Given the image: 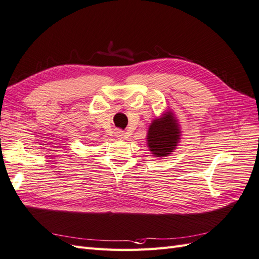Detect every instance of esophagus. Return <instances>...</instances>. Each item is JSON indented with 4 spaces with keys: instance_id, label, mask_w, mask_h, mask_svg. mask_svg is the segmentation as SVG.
Returning <instances> with one entry per match:
<instances>
[{
    "instance_id": "obj_1",
    "label": "esophagus",
    "mask_w": 259,
    "mask_h": 259,
    "mask_svg": "<svg viewBox=\"0 0 259 259\" xmlns=\"http://www.w3.org/2000/svg\"><path fill=\"white\" fill-rule=\"evenodd\" d=\"M117 137H119V138H123V137H124V132H123V131H121V130H118V131H117Z\"/></svg>"
}]
</instances>
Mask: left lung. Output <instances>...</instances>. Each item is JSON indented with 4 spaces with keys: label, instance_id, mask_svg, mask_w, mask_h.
<instances>
[{
    "label": "left lung",
    "instance_id": "8db88e82",
    "mask_svg": "<svg viewBox=\"0 0 259 259\" xmlns=\"http://www.w3.org/2000/svg\"><path fill=\"white\" fill-rule=\"evenodd\" d=\"M180 127L178 120L171 111L165 112L161 118L154 119L148 130L147 141L150 151L155 157H166L177 148L180 141Z\"/></svg>",
    "mask_w": 259,
    "mask_h": 259
}]
</instances>
